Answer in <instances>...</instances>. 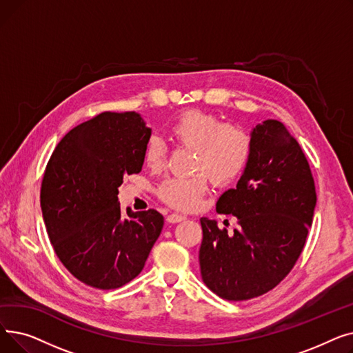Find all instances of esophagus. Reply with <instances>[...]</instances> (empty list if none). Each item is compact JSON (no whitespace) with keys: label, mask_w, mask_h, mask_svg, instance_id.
<instances>
[{"label":"esophagus","mask_w":353,"mask_h":353,"mask_svg":"<svg viewBox=\"0 0 353 353\" xmlns=\"http://www.w3.org/2000/svg\"><path fill=\"white\" fill-rule=\"evenodd\" d=\"M183 220H186V216H184V214L172 213V214L167 216V221H169V223H179V221H183Z\"/></svg>","instance_id":"34e87169"}]
</instances>
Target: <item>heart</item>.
I'll list each match as a JSON object with an SVG mask.
<instances>
[{
	"instance_id": "heart-1",
	"label": "heart",
	"mask_w": 353,
	"mask_h": 353,
	"mask_svg": "<svg viewBox=\"0 0 353 353\" xmlns=\"http://www.w3.org/2000/svg\"><path fill=\"white\" fill-rule=\"evenodd\" d=\"M172 137L193 148L192 176L164 180L157 190L161 201L177 210L194 209L208 189V176L216 186H228L243 173L252 153V137L245 128L225 123L217 114L190 108L170 125ZM167 160L165 143L153 136L144 147V161L152 170H161Z\"/></svg>"
}]
</instances>
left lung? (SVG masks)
<instances>
[{
    "mask_svg": "<svg viewBox=\"0 0 353 353\" xmlns=\"http://www.w3.org/2000/svg\"><path fill=\"white\" fill-rule=\"evenodd\" d=\"M252 153L236 189L216 210L237 217L239 229H219L201 217V279L221 299L240 302L279 285L303 250L316 190L309 163L286 127L266 120L252 132Z\"/></svg>",
    "mask_w": 353,
    "mask_h": 353,
    "instance_id": "left-lung-1",
    "label": "left lung"
}]
</instances>
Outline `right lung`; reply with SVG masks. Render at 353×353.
I'll use <instances>...</instances> for the list:
<instances>
[{
  "mask_svg": "<svg viewBox=\"0 0 353 353\" xmlns=\"http://www.w3.org/2000/svg\"><path fill=\"white\" fill-rule=\"evenodd\" d=\"M150 136L134 111H104L70 130L47 163L40 192L47 233L87 286L111 290L133 281L160 236L157 210L124 216L117 197L124 176L141 172Z\"/></svg>",
  "mask_w": 353,
  "mask_h": 353,
  "instance_id": "1",
  "label": "right lung"
}]
</instances>
